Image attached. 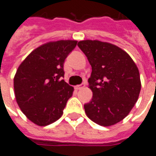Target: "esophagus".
<instances>
[{"label":"esophagus","mask_w":156,"mask_h":156,"mask_svg":"<svg viewBox=\"0 0 156 156\" xmlns=\"http://www.w3.org/2000/svg\"><path fill=\"white\" fill-rule=\"evenodd\" d=\"M84 86H85V83H82L81 85H77V86H75V89H77V90L81 89V88H83Z\"/></svg>","instance_id":"34e87169"}]
</instances>
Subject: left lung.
<instances>
[{
	"mask_svg": "<svg viewBox=\"0 0 156 156\" xmlns=\"http://www.w3.org/2000/svg\"><path fill=\"white\" fill-rule=\"evenodd\" d=\"M78 46L92 66L88 78L92 100L84 105L93 122L110 126L130 113L140 92L138 68L131 56L118 46L99 40H81Z\"/></svg>",
	"mask_w": 156,
	"mask_h": 156,
	"instance_id": "1",
	"label": "left lung"
}]
</instances>
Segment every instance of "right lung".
I'll return each instance as SVG.
<instances>
[{"mask_svg": "<svg viewBox=\"0 0 156 156\" xmlns=\"http://www.w3.org/2000/svg\"><path fill=\"white\" fill-rule=\"evenodd\" d=\"M77 40L44 44L25 58L14 77L17 104L30 121L40 126L56 122L63 115L73 87L64 77L63 63Z\"/></svg>", "mask_w": 156, "mask_h": 156, "instance_id": "1", "label": "right lung"}]
</instances>
